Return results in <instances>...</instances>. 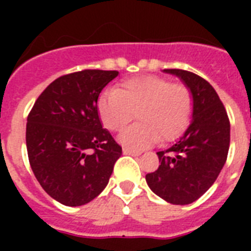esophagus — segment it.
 Instances as JSON below:
<instances>
[{
	"mask_svg": "<svg viewBox=\"0 0 251 251\" xmlns=\"http://www.w3.org/2000/svg\"><path fill=\"white\" fill-rule=\"evenodd\" d=\"M122 152H124V155H131V156H139V155H141V152H138V151H134V150L126 149V147L122 150Z\"/></svg>",
	"mask_w": 251,
	"mask_h": 251,
	"instance_id": "34e87169",
	"label": "esophagus"
}]
</instances>
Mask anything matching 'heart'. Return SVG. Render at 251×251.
Returning a JSON list of instances; mask_svg holds the SVG:
<instances>
[{
    "label": "heart",
    "mask_w": 251,
    "mask_h": 251,
    "mask_svg": "<svg viewBox=\"0 0 251 251\" xmlns=\"http://www.w3.org/2000/svg\"><path fill=\"white\" fill-rule=\"evenodd\" d=\"M193 108L190 91L167 78L142 75L124 80L114 91L99 99L98 110L102 125L110 131L121 130L137 114V124L118 134L126 149L141 151L153 143L169 142L182 133Z\"/></svg>",
    "instance_id": "b5f03b06"
}]
</instances>
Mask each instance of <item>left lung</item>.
<instances>
[{
    "label": "left lung",
    "instance_id": "1",
    "mask_svg": "<svg viewBox=\"0 0 251 251\" xmlns=\"http://www.w3.org/2000/svg\"><path fill=\"white\" fill-rule=\"evenodd\" d=\"M190 91L191 122L185 133L165 151H159L160 165L146 175L151 190L172 204H190L201 198L216 181L226 164L230 141V125L216 91L194 73L165 69Z\"/></svg>",
    "mask_w": 251,
    "mask_h": 251
}]
</instances>
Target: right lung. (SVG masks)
<instances>
[{"label": "right lung", "mask_w": 251, "mask_h": 251, "mask_svg": "<svg viewBox=\"0 0 251 251\" xmlns=\"http://www.w3.org/2000/svg\"><path fill=\"white\" fill-rule=\"evenodd\" d=\"M118 72L83 70L57 78L27 118L25 145L41 187L61 204L83 206L109 182L122 149L102 129L98 100Z\"/></svg>", "instance_id": "right-lung-1"}]
</instances>
